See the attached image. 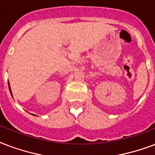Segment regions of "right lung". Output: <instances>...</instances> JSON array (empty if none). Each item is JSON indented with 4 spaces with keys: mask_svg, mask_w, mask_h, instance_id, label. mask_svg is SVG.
<instances>
[{
    "mask_svg": "<svg viewBox=\"0 0 155 155\" xmlns=\"http://www.w3.org/2000/svg\"><path fill=\"white\" fill-rule=\"evenodd\" d=\"M8 85H9V91H10V94H11V95H12L11 88H10V85H9V81H8ZM33 116H35V115H34V114H33Z\"/></svg>",
    "mask_w": 155,
    "mask_h": 155,
    "instance_id": "obj_1",
    "label": "right lung"
}]
</instances>
